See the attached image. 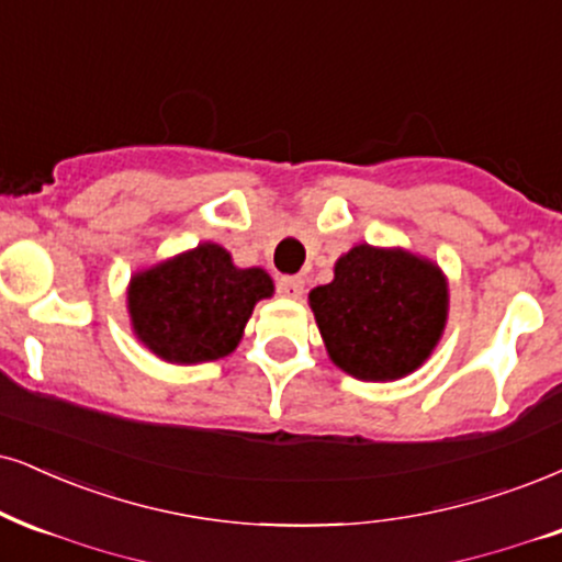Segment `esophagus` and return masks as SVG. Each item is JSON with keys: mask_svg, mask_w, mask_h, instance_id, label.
Instances as JSON below:
<instances>
[{"mask_svg": "<svg viewBox=\"0 0 562 562\" xmlns=\"http://www.w3.org/2000/svg\"><path fill=\"white\" fill-rule=\"evenodd\" d=\"M279 294L286 296V300H300L304 294V281L300 276H283V279H279Z\"/></svg>", "mask_w": 562, "mask_h": 562, "instance_id": "1", "label": "esophagus"}]
</instances>
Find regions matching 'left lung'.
I'll use <instances>...</instances> for the list:
<instances>
[{"mask_svg":"<svg viewBox=\"0 0 562 562\" xmlns=\"http://www.w3.org/2000/svg\"><path fill=\"white\" fill-rule=\"evenodd\" d=\"M448 302L442 268L404 247L355 245L336 260L334 281L310 292L330 362L370 383L401 380L427 362Z\"/></svg>","mask_w":562,"mask_h":562,"instance_id":"1","label":"left lung"}]
</instances>
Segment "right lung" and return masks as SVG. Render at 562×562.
<instances>
[{
    "label": "right lung",
    "mask_w": 562,
    "mask_h": 562,
    "mask_svg": "<svg viewBox=\"0 0 562 562\" xmlns=\"http://www.w3.org/2000/svg\"><path fill=\"white\" fill-rule=\"evenodd\" d=\"M273 292L268 270L234 266L228 249L200 241L133 273L130 325L137 341L164 362H213L237 349L255 304Z\"/></svg>",
    "instance_id": "right-lung-1"
}]
</instances>
